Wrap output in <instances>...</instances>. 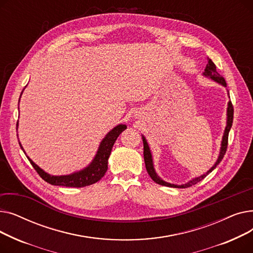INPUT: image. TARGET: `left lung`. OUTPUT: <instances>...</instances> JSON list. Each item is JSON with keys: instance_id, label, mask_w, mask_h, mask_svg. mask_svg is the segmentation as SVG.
<instances>
[{"instance_id": "1", "label": "left lung", "mask_w": 253, "mask_h": 253, "mask_svg": "<svg viewBox=\"0 0 253 253\" xmlns=\"http://www.w3.org/2000/svg\"><path fill=\"white\" fill-rule=\"evenodd\" d=\"M203 75L207 78H210L211 80H213V81L221 84L222 86L227 87V83H225V80L222 76H220L217 71H216V66L215 64L213 63V61H212L211 59H208V63L206 64V68L204 70V73ZM227 127H225L224 129V133H223V136H222V141H221V148H220V152H219V156H218V159L217 161L215 162V164L212 166L205 174L201 175V176H198V177H195L193 178L192 180H190L189 182L184 183V184H181V185H177V184H171L169 182H166L164 181L163 179H161L160 177L158 176V174L156 173L155 171V168H154V164H153V158H152V154H151V151H150V148H149V144L147 142V139L144 138V136H142V141H143V158H144V163H145V168H147V171L149 175L151 176V178L157 182L158 184H161V185H165V187H172V188H179V189H185V188H189V187H192V185L196 184L197 182L201 181L202 179H204L210 172H212V170H213L219 163L220 161L222 160V158L225 154V152H227V148H228V139H229V132L231 130V127H232V124H233V118H234V108H233V104H232V101H229L228 103V110H227Z\"/></svg>"}]
</instances>
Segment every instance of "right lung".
I'll use <instances>...</instances> for the list:
<instances>
[{
  "label": "right lung",
  "mask_w": 253,
  "mask_h": 253,
  "mask_svg": "<svg viewBox=\"0 0 253 253\" xmlns=\"http://www.w3.org/2000/svg\"><path fill=\"white\" fill-rule=\"evenodd\" d=\"M126 128H127L126 125L120 124L116 126L114 129H112L100 142L98 151L94 159L92 160V162L83 170L75 172V173H72L69 175H60V176L50 175L43 169L40 168L37 164H35L28 156L26 157H28L29 161L31 162L35 170L38 172V174L48 183L52 185H61V187L83 188V187H86V185H90L97 182L98 180L101 179L102 176H104L106 170H108V160L111 155L113 145L117 140L118 136L121 134ZM19 145L23 151V148L20 144V142H19Z\"/></svg>",
  "instance_id": "obj_1"
}]
</instances>
